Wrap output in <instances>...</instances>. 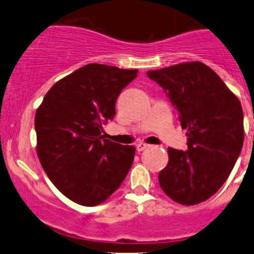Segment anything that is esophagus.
Instances as JSON below:
<instances>
[{"label": "esophagus", "instance_id": "obj_1", "mask_svg": "<svg viewBox=\"0 0 254 254\" xmlns=\"http://www.w3.org/2000/svg\"><path fill=\"white\" fill-rule=\"evenodd\" d=\"M148 146H150V145H146V143L140 142V143H137V145H136V150L139 151V152H141V151L145 150V148H147Z\"/></svg>", "mask_w": 254, "mask_h": 254}]
</instances>
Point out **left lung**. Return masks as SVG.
<instances>
[{
    "instance_id": "left-lung-1",
    "label": "left lung",
    "mask_w": 254,
    "mask_h": 254,
    "mask_svg": "<svg viewBox=\"0 0 254 254\" xmlns=\"http://www.w3.org/2000/svg\"><path fill=\"white\" fill-rule=\"evenodd\" d=\"M160 84L187 130V150L168 148V165L158 175L172 200L194 205L214 195L231 173L243 146L240 101L203 63H186L156 71Z\"/></svg>"
}]
</instances>
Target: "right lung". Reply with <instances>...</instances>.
Returning <instances> with one entry per match:
<instances>
[{
	"mask_svg": "<svg viewBox=\"0 0 254 254\" xmlns=\"http://www.w3.org/2000/svg\"><path fill=\"white\" fill-rule=\"evenodd\" d=\"M137 72L89 64L56 82L35 113L40 163L56 188L79 205L103 203L131 167L134 146L104 139L102 124L113 120L117 98Z\"/></svg>",
	"mask_w": 254,
	"mask_h": 254,
	"instance_id": "obj_1",
	"label": "right lung"
}]
</instances>
